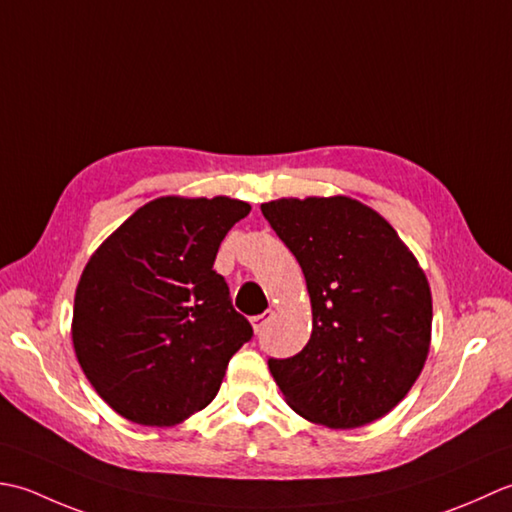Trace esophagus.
I'll return each instance as SVG.
<instances>
[{"instance_id":"34e87169","label":"esophagus","mask_w":512,"mask_h":512,"mask_svg":"<svg viewBox=\"0 0 512 512\" xmlns=\"http://www.w3.org/2000/svg\"><path fill=\"white\" fill-rule=\"evenodd\" d=\"M271 318H274V311H263V314H260V316L249 318V322H252L254 331H256V333H260V331H263V327L267 325V322H269Z\"/></svg>"}]
</instances>
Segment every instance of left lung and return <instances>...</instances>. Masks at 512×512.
I'll return each mask as SVG.
<instances>
[{"instance_id": "8db88e82", "label": "left lung", "mask_w": 512, "mask_h": 512, "mask_svg": "<svg viewBox=\"0 0 512 512\" xmlns=\"http://www.w3.org/2000/svg\"><path fill=\"white\" fill-rule=\"evenodd\" d=\"M260 210L300 263L314 316L305 349L269 358L287 404L329 429L387 415L429 356L422 267L378 212L349 196L280 198Z\"/></svg>"}]
</instances>
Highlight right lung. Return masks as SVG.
Masks as SVG:
<instances>
[{"mask_svg": "<svg viewBox=\"0 0 512 512\" xmlns=\"http://www.w3.org/2000/svg\"><path fill=\"white\" fill-rule=\"evenodd\" d=\"M249 210L227 196H161L88 260L72 344L92 387L125 420L174 426L205 409L229 358L252 340L214 271L225 234Z\"/></svg>", "mask_w": 512, "mask_h": 512, "instance_id": "right-lung-1", "label": "right lung"}]
</instances>
